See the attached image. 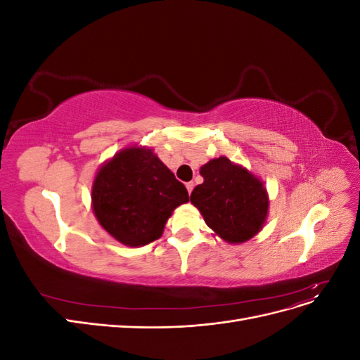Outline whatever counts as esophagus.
<instances>
[{
	"label": "esophagus",
	"instance_id": "obj_1",
	"mask_svg": "<svg viewBox=\"0 0 360 360\" xmlns=\"http://www.w3.org/2000/svg\"><path fill=\"white\" fill-rule=\"evenodd\" d=\"M186 189H188V193L191 195V193H192V191H193V183H192V181L186 183Z\"/></svg>",
	"mask_w": 360,
	"mask_h": 360
}]
</instances>
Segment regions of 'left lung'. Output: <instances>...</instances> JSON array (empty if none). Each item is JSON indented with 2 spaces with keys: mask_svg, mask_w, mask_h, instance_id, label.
I'll return each instance as SVG.
<instances>
[{
  "mask_svg": "<svg viewBox=\"0 0 360 360\" xmlns=\"http://www.w3.org/2000/svg\"><path fill=\"white\" fill-rule=\"evenodd\" d=\"M200 174L204 183L192 191L191 202L217 237L238 245L263 230L269 214L264 181L226 156L209 160Z\"/></svg>",
  "mask_w": 360,
  "mask_h": 360,
  "instance_id": "obj_1",
  "label": "left lung"
}]
</instances>
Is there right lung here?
<instances>
[{"label":"right lung","mask_w":360,"mask_h":360,"mask_svg":"<svg viewBox=\"0 0 360 360\" xmlns=\"http://www.w3.org/2000/svg\"><path fill=\"white\" fill-rule=\"evenodd\" d=\"M189 195L150 147L129 146L97 169L91 207L117 242L139 248L158 240L167 221Z\"/></svg>","instance_id":"add662e5"}]
</instances>
